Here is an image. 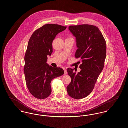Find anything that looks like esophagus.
Masks as SVG:
<instances>
[{
	"instance_id": "1",
	"label": "esophagus",
	"mask_w": 128,
	"mask_h": 128,
	"mask_svg": "<svg viewBox=\"0 0 128 128\" xmlns=\"http://www.w3.org/2000/svg\"><path fill=\"white\" fill-rule=\"evenodd\" d=\"M64 75H66L68 73L67 71H66V68H64Z\"/></svg>"
}]
</instances>
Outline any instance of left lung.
Here are the masks:
<instances>
[{
  "mask_svg": "<svg viewBox=\"0 0 128 128\" xmlns=\"http://www.w3.org/2000/svg\"><path fill=\"white\" fill-rule=\"evenodd\" d=\"M69 30L76 38L77 50L75 56L80 58V72L66 69L72 81L66 87L68 94L75 99L86 97L93 90L104 67L106 56V43L102 32L92 25L70 26ZM75 71L76 72L75 70Z\"/></svg>",
  "mask_w": 128,
  "mask_h": 128,
  "instance_id": "left-lung-1",
  "label": "left lung"
}]
</instances>
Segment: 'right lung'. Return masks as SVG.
<instances>
[{"label":"right lung","instance_id":"add662e5","mask_svg":"<svg viewBox=\"0 0 128 128\" xmlns=\"http://www.w3.org/2000/svg\"><path fill=\"white\" fill-rule=\"evenodd\" d=\"M66 26L48 24L35 31L28 42L24 57V72L26 85L35 97L44 99L51 94L50 83L55 78L62 75L60 68H54L47 63L48 55L53 52L52 41Z\"/></svg>","mask_w":128,"mask_h":128}]
</instances>
